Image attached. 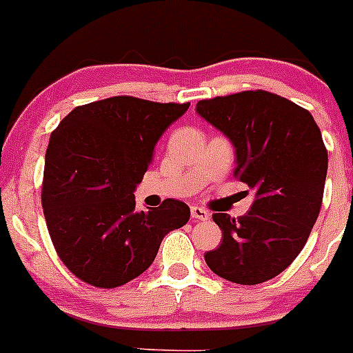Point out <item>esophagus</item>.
<instances>
[{
    "label": "esophagus",
    "instance_id": "obj_1",
    "mask_svg": "<svg viewBox=\"0 0 353 353\" xmlns=\"http://www.w3.org/2000/svg\"><path fill=\"white\" fill-rule=\"evenodd\" d=\"M191 215H192V219H198V221L210 219V212L205 210V208L201 207H191Z\"/></svg>",
    "mask_w": 353,
    "mask_h": 353
}]
</instances>
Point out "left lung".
<instances>
[{
	"mask_svg": "<svg viewBox=\"0 0 353 353\" xmlns=\"http://www.w3.org/2000/svg\"><path fill=\"white\" fill-rule=\"evenodd\" d=\"M196 111L232 141L233 174L256 196L239 219L212 215L223 244L205 261L236 285L269 281L299 256L320 214L329 162L322 132L307 109L265 90L199 101Z\"/></svg>",
	"mask_w": 353,
	"mask_h": 353,
	"instance_id": "1",
	"label": "left lung"
}]
</instances>
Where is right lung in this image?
<instances>
[{"label": "right lung", "instance_id": "obj_1", "mask_svg": "<svg viewBox=\"0 0 353 353\" xmlns=\"http://www.w3.org/2000/svg\"><path fill=\"white\" fill-rule=\"evenodd\" d=\"M185 104L111 97L77 105L49 139L42 207L65 267L97 288H117L145 272L162 239L191 217L179 199L136 212L134 189L164 130Z\"/></svg>", "mask_w": 353, "mask_h": 353}]
</instances>
